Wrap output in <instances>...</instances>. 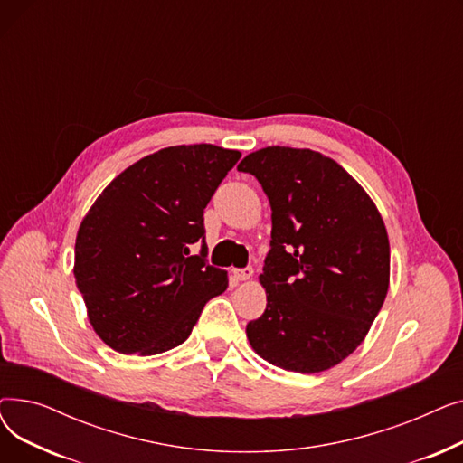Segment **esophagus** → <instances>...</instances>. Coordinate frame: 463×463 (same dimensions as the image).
Segmentation results:
<instances>
[{"label": "esophagus", "mask_w": 463, "mask_h": 463, "mask_svg": "<svg viewBox=\"0 0 463 463\" xmlns=\"http://www.w3.org/2000/svg\"><path fill=\"white\" fill-rule=\"evenodd\" d=\"M232 274H234V278H236L238 281H248V279L253 276V269H251V266H246V269H236V270H232Z\"/></svg>", "instance_id": "esophagus-1"}]
</instances>
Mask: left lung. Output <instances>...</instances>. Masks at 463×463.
I'll use <instances>...</instances> for the list:
<instances>
[{"instance_id": "8db88e82", "label": "left lung", "mask_w": 463, "mask_h": 463, "mask_svg": "<svg viewBox=\"0 0 463 463\" xmlns=\"http://www.w3.org/2000/svg\"><path fill=\"white\" fill-rule=\"evenodd\" d=\"M272 208L259 281L266 309L250 321L253 351L278 368L319 373L366 337L391 279L383 217L360 184L313 150L269 146L241 159Z\"/></svg>"}]
</instances>
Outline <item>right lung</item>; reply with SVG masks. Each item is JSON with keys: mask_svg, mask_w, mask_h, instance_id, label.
<instances>
[{"mask_svg": "<svg viewBox=\"0 0 463 463\" xmlns=\"http://www.w3.org/2000/svg\"><path fill=\"white\" fill-rule=\"evenodd\" d=\"M240 156L213 144L170 146L97 197L77 234L75 279L110 349L146 356L178 347L227 288V272L206 260L204 208Z\"/></svg>", "mask_w": 463, "mask_h": 463, "instance_id": "obj_1", "label": "right lung"}]
</instances>
